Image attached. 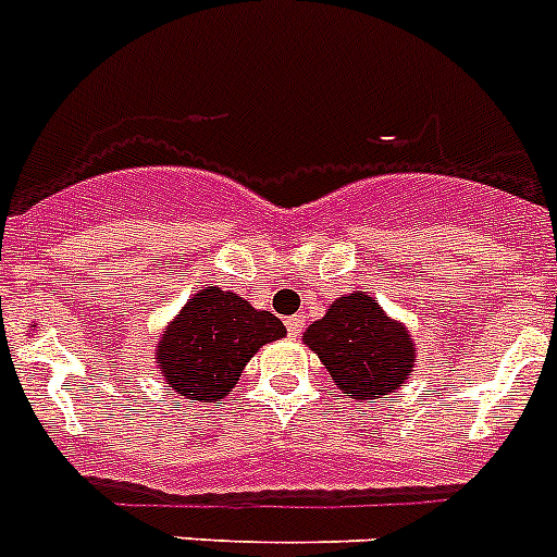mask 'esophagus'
<instances>
[{
	"instance_id": "obj_1",
	"label": "esophagus",
	"mask_w": 557,
	"mask_h": 557,
	"mask_svg": "<svg viewBox=\"0 0 557 557\" xmlns=\"http://www.w3.org/2000/svg\"><path fill=\"white\" fill-rule=\"evenodd\" d=\"M306 329V320L304 314H293V318H287V331L293 336H300V331Z\"/></svg>"
}]
</instances>
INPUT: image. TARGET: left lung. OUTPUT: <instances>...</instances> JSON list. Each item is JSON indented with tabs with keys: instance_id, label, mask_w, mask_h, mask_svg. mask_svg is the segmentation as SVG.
Returning a JSON list of instances; mask_svg holds the SVG:
<instances>
[{
	"instance_id": "left-lung-1",
	"label": "left lung",
	"mask_w": 557,
	"mask_h": 557,
	"mask_svg": "<svg viewBox=\"0 0 557 557\" xmlns=\"http://www.w3.org/2000/svg\"><path fill=\"white\" fill-rule=\"evenodd\" d=\"M304 342L320 356L342 395L359 403L395 392L414 367V339L406 325L386 318L364 293L336 298L325 318L304 331Z\"/></svg>"
}]
</instances>
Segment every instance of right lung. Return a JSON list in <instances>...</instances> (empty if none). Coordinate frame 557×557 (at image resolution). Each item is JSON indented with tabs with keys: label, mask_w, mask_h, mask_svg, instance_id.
Segmentation results:
<instances>
[{
	"label": "right lung",
	"mask_w": 557,
	"mask_h": 557,
	"mask_svg": "<svg viewBox=\"0 0 557 557\" xmlns=\"http://www.w3.org/2000/svg\"><path fill=\"white\" fill-rule=\"evenodd\" d=\"M284 334L275 314L253 309L232 289L203 287L162 331L157 367L176 395L215 403L234 389L251 356Z\"/></svg>",
	"instance_id": "obj_1"
}]
</instances>
